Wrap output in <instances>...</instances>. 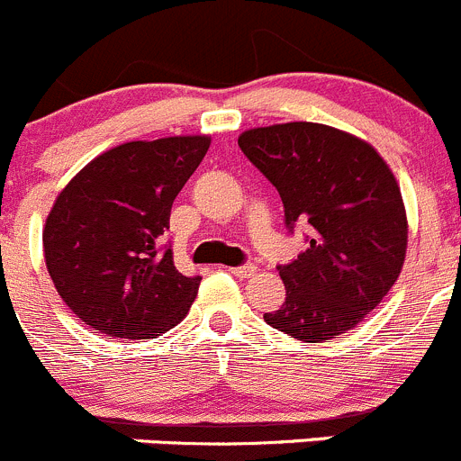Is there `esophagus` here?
Wrapping results in <instances>:
<instances>
[{"label": "esophagus", "instance_id": "1", "mask_svg": "<svg viewBox=\"0 0 461 461\" xmlns=\"http://www.w3.org/2000/svg\"><path fill=\"white\" fill-rule=\"evenodd\" d=\"M230 273L234 275V277H252V275L257 273V266H252V264L234 266V268H230Z\"/></svg>", "mask_w": 461, "mask_h": 461}]
</instances>
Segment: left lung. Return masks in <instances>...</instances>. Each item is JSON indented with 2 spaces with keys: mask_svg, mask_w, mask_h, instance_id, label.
<instances>
[{
  "mask_svg": "<svg viewBox=\"0 0 461 461\" xmlns=\"http://www.w3.org/2000/svg\"><path fill=\"white\" fill-rule=\"evenodd\" d=\"M239 148L277 188L286 227L309 225L307 250L277 266L286 300L264 321L304 343L346 334L405 264L407 213L393 172L366 140L318 122L248 129Z\"/></svg>",
  "mask_w": 461,
  "mask_h": 461,
  "instance_id": "obj_1",
  "label": "left lung"
}]
</instances>
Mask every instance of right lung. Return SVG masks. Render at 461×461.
I'll list each match as a JSON object with an SVG mask.
<instances>
[{"label":"right lung","mask_w":461,"mask_h":461,"mask_svg":"<svg viewBox=\"0 0 461 461\" xmlns=\"http://www.w3.org/2000/svg\"><path fill=\"white\" fill-rule=\"evenodd\" d=\"M209 143V136L122 143L59 193L42 230L45 264L63 303L88 328L154 339L188 313L200 277L175 268L163 234Z\"/></svg>","instance_id":"obj_1"}]
</instances>
